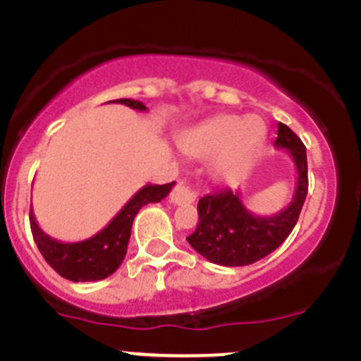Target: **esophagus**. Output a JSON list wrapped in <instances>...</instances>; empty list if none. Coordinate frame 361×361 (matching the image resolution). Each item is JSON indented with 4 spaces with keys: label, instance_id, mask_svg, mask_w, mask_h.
<instances>
[{
    "label": "esophagus",
    "instance_id": "1",
    "mask_svg": "<svg viewBox=\"0 0 361 361\" xmlns=\"http://www.w3.org/2000/svg\"><path fill=\"white\" fill-rule=\"evenodd\" d=\"M169 201L173 204H178V206H180V204H190L195 201V192L192 190V187L187 181H180V183L173 188V192H171Z\"/></svg>",
    "mask_w": 361,
    "mask_h": 361
}]
</instances>
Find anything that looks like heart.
I'll return each instance as SVG.
<instances>
[{
  "label": "heart",
  "instance_id": "b5f03b06",
  "mask_svg": "<svg viewBox=\"0 0 361 361\" xmlns=\"http://www.w3.org/2000/svg\"><path fill=\"white\" fill-rule=\"evenodd\" d=\"M267 127L258 115H214L190 127L178 137L181 152L197 160H209L211 176L234 181L264 143Z\"/></svg>",
  "mask_w": 361,
  "mask_h": 361
}]
</instances>
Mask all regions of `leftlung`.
Instances as JSON below:
<instances>
[{"mask_svg":"<svg viewBox=\"0 0 361 361\" xmlns=\"http://www.w3.org/2000/svg\"><path fill=\"white\" fill-rule=\"evenodd\" d=\"M274 147L288 150L297 167V187L285 209L272 216H257L246 209L238 192L232 190L199 199V224L187 241L213 264L225 267L253 264L281 246L293 231L307 195V155L300 137L281 122Z\"/></svg>","mask_w":361,"mask_h":361,"instance_id":"obj_1","label":"left lung"}]
</instances>
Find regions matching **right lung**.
Listing matches in <instances>:
<instances>
[{
    "mask_svg": "<svg viewBox=\"0 0 361 361\" xmlns=\"http://www.w3.org/2000/svg\"><path fill=\"white\" fill-rule=\"evenodd\" d=\"M110 103H120L133 110L145 111L141 101L134 99H115ZM174 181L166 185H145L140 192H136L133 199L116 213L110 224L97 232L92 238L78 243H61L47 235L38 227L35 214L29 213L31 232L35 238L39 253L43 255L50 267L69 281H99V279L111 276L122 264L129 245L130 228H133L134 216L143 206L150 202H160L173 188Z\"/></svg>",
    "mask_w": 361,
    "mask_h": 361,
    "instance_id": "1",
    "label": "right lung"
}]
</instances>
